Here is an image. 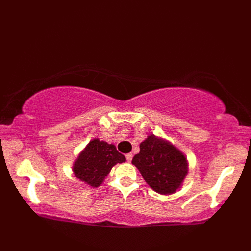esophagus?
Instances as JSON below:
<instances>
[{
	"mask_svg": "<svg viewBox=\"0 0 251 251\" xmlns=\"http://www.w3.org/2000/svg\"><path fill=\"white\" fill-rule=\"evenodd\" d=\"M126 158H127V162H131V159H132V154L131 153H128V154H126Z\"/></svg>",
	"mask_w": 251,
	"mask_h": 251,
	"instance_id": "obj_1",
	"label": "esophagus"
}]
</instances>
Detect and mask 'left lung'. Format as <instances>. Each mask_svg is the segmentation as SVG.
<instances>
[{
    "label": "left lung",
    "instance_id": "left-lung-1",
    "mask_svg": "<svg viewBox=\"0 0 251 251\" xmlns=\"http://www.w3.org/2000/svg\"><path fill=\"white\" fill-rule=\"evenodd\" d=\"M150 188L162 195L181 189L189 173V162L183 152L172 142L149 135L140 143V152L131 161Z\"/></svg>",
    "mask_w": 251,
    "mask_h": 251
}]
</instances>
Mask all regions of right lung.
I'll return each mask as SVG.
<instances>
[{"mask_svg": "<svg viewBox=\"0 0 251 251\" xmlns=\"http://www.w3.org/2000/svg\"><path fill=\"white\" fill-rule=\"evenodd\" d=\"M126 162V157L116 150L114 145L100 140L99 138L88 142L79 152L72 170L75 177L93 188H98L116 164Z\"/></svg>", "mask_w": 251, "mask_h": 251, "instance_id": "right-lung-1", "label": "right lung"}]
</instances>
